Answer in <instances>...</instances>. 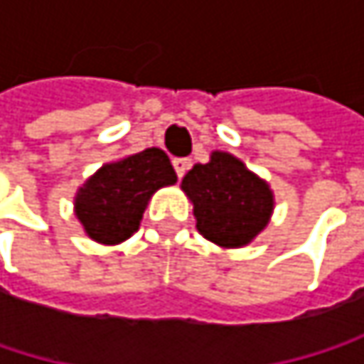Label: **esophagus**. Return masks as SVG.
Here are the masks:
<instances>
[{
    "label": "esophagus",
    "instance_id": "34e87169",
    "mask_svg": "<svg viewBox=\"0 0 364 364\" xmlns=\"http://www.w3.org/2000/svg\"><path fill=\"white\" fill-rule=\"evenodd\" d=\"M173 166H175V173H177V177L181 179L183 175L189 171V166H191V162L187 160V158H175L173 160Z\"/></svg>",
    "mask_w": 364,
    "mask_h": 364
}]
</instances>
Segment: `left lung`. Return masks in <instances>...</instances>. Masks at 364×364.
I'll list each match as a JSON object with an SVG mask.
<instances>
[{"instance_id": "obj_1", "label": "left lung", "mask_w": 364, "mask_h": 364, "mask_svg": "<svg viewBox=\"0 0 364 364\" xmlns=\"http://www.w3.org/2000/svg\"><path fill=\"white\" fill-rule=\"evenodd\" d=\"M181 187L193 202L198 232L219 247L249 245L267 225L274 208L267 183L225 151H215L210 162L196 164Z\"/></svg>"}]
</instances>
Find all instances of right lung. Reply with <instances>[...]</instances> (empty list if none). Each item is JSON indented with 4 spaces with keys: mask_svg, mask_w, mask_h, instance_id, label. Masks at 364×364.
I'll return each mask as SVG.
<instances>
[{
    "mask_svg": "<svg viewBox=\"0 0 364 364\" xmlns=\"http://www.w3.org/2000/svg\"><path fill=\"white\" fill-rule=\"evenodd\" d=\"M175 181L177 173L168 156L149 147L105 164L90 177L75 198V215L92 240L122 242L139 230L151 193Z\"/></svg>",
    "mask_w": 364,
    "mask_h": 364,
    "instance_id": "right-lung-1",
    "label": "right lung"
}]
</instances>
